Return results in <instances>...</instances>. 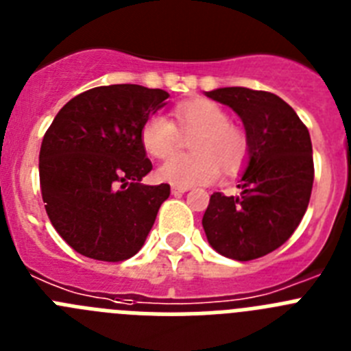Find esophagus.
Returning <instances> with one entry per match:
<instances>
[{"instance_id": "obj_1", "label": "esophagus", "mask_w": 351, "mask_h": 351, "mask_svg": "<svg viewBox=\"0 0 351 351\" xmlns=\"http://www.w3.org/2000/svg\"><path fill=\"white\" fill-rule=\"evenodd\" d=\"M190 190L188 186H172V193L173 195H181V193H186V191Z\"/></svg>"}]
</instances>
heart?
Here are the masks:
<instances>
[{"label": "heart", "instance_id": "obj_1", "mask_svg": "<svg viewBox=\"0 0 351 351\" xmlns=\"http://www.w3.org/2000/svg\"><path fill=\"white\" fill-rule=\"evenodd\" d=\"M176 125L163 114H153L141 128V144L153 158H169L181 145V133L190 137L191 154L173 156L158 169V178L173 186L209 184L219 169L234 172L247 154V137L228 121L216 101L198 98L173 108Z\"/></svg>", "mask_w": 351, "mask_h": 351}]
</instances>
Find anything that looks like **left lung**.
<instances>
[{"mask_svg": "<svg viewBox=\"0 0 351 351\" xmlns=\"http://www.w3.org/2000/svg\"><path fill=\"white\" fill-rule=\"evenodd\" d=\"M206 95L243 119L250 163L237 184L241 195H210L204 230L226 258H260L287 243L308 209L315 179L311 137L295 110L272 93L221 88Z\"/></svg>", "mask_w": 351, "mask_h": 351, "instance_id": "left-lung-1", "label": "left lung"}]
</instances>
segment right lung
I'll use <instances>...</instances> for the list:
<instances>
[{"label":"right lung","mask_w":351,"mask_h":351,"mask_svg":"<svg viewBox=\"0 0 351 351\" xmlns=\"http://www.w3.org/2000/svg\"><path fill=\"white\" fill-rule=\"evenodd\" d=\"M169 93L112 84L71 98L43 135L40 190L56 232L101 262L132 258L153 228L169 184L145 186L153 170L141 144L144 121Z\"/></svg>","instance_id":"obj_1"}]
</instances>
